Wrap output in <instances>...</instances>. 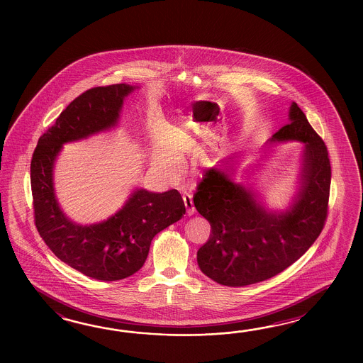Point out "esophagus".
Returning a JSON list of instances; mask_svg holds the SVG:
<instances>
[{
  "instance_id": "34e87169",
  "label": "esophagus",
  "mask_w": 363,
  "mask_h": 363,
  "mask_svg": "<svg viewBox=\"0 0 363 363\" xmlns=\"http://www.w3.org/2000/svg\"><path fill=\"white\" fill-rule=\"evenodd\" d=\"M183 201H184L185 208H186V214L188 216H193L196 208H194V205H193L192 197L189 194H184L183 196Z\"/></svg>"
}]
</instances>
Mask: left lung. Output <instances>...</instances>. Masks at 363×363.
Here are the masks:
<instances>
[{
  "instance_id": "8db88e82",
  "label": "left lung",
  "mask_w": 363,
  "mask_h": 363,
  "mask_svg": "<svg viewBox=\"0 0 363 363\" xmlns=\"http://www.w3.org/2000/svg\"><path fill=\"white\" fill-rule=\"evenodd\" d=\"M300 141V189L284 213L266 210L250 188L233 182L232 158L205 174L193 202L211 225L208 242L199 249L201 271L222 286H244L278 275L314 244L328 211L331 164L323 140L296 102L289 122L270 143Z\"/></svg>"
}]
</instances>
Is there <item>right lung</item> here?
<instances>
[{"mask_svg":"<svg viewBox=\"0 0 363 363\" xmlns=\"http://www.w3.org/2000/svg\"><path fill=\"white\" fill-rule=\"evenodd\" d=\"M133 89L132 85L114 84L82 93L40 138L32 155V197L40 236L62 262L105 281L138 272L155 235L185 214L184 201L177 189H135L114 216L89 225L74 223L60 208L53 169L62 145L116 127L124 97Z\"/></svg>","mask_w":363,"mask_h":363,"instance_id":"right-lung-1","label":"right lung"}]
</instances>
